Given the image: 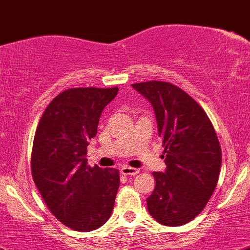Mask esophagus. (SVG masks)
Segmentation results:
<instances>
[{"label": "esophagus", "mask_w": 250, "mask_h": 250, "mask_svg": "<svg viewBox=\"0 0 250 250\" xmlns=\"http://www.w3.org/2000/svg\"><path fill=\"white\" fill-rule=\"evenodd\" d=\"M121 172H122L123 175H137L139 172V170L136 169V167H121Z\"/></svg>", "instance_id": "1"}]
</instances>
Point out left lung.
<instances>
[{"label": "left lung", "mask_w": 250, "mask_h": 250, "mask_svg": "<svg viewBox=\"0 0 250 250\" xmlns=\"http://www.w3.org/2000/svg\"><path fill=\"white\" fill-rule=\"evenodd\" d=\"M132 86L153 106L167 164L165 172H153L148 211L160 225H186L206 207L218 181L222 151L216 130L183 88L165 81Z\"/></svg>", "instance_id": "left-lung-1"}]
</instances>
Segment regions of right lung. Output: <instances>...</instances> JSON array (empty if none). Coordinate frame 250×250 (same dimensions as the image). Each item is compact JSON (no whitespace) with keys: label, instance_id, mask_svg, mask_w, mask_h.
Instances as JSON below:
<instances>
[{"label":"right lung","instance_id":"right-lung-1","mask_svg":"<svg viewBox=\"0 0 250 250\" xmlns=\"http://www.w3.org/2000/svg\"><path fill=\"white\" fill-rule=\"evenodd\" d=\"M118 87L67 88L42 114L33 141L32 176L49 211L66 227L90 232L111 217L120 186L117 169L87 165L100 116Z\"/></svg>","mask_w":250,"mask_h":250}]
</instances>
